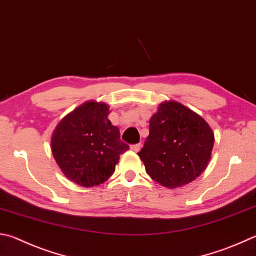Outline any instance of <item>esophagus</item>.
Segmentation results:
<instances>
[{"mask_svg":"<svg viewBox=\"0 0 256 256\" xmlns=\"http://www.w3.org/2000/svg\"><path fill=\"white\" fill-rule=\"evenodd\" d=\"M141 148H142V146L140 143L138 144H133V146H131V150L132 151H134V152H138L141 150Z\"/></svg>","mask_w":256,"mask_h":256,"instance_id":"esophagus-1","label":"esophagus"}]
</instances>
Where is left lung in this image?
Returning <instances> with one entry per match:
<instances>
[{
  "label": "left lung",
  "mask_w": 256,
  "mask_h": 256,
  "mask_svg": "<svg viewBox=\"0 0 256 256\" xmlns=\"http://www.w3.org/2000/svg\"><path fill=\"white\" fill-rule=\"evenodd\" d=\"M150 133L138 153L152 180L174 189L192 182L209 164L214 132L200 115L166 100L150 118Z\"/></svg>",
  "instance_id": "1"
}]
</instances>
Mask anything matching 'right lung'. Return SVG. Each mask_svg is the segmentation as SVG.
<instances>
[{"label": "right lung", "instance_id": "obj_1", "mask_svg": "<svg viewBox=\"0 0 256 256\" xmlns=\"http://www.w3.org/2000/svg\"><path fill=\"white\" fill-rule=\"evenodd\" d=\"M110 106L88 100L68 113L51 136V151L60 170L82 187L105 182L114 174L120 156L128 150L120 130L110 123Z\"/></svg>", "mask_w": 256, "mask_h": 256}]
</instances>
